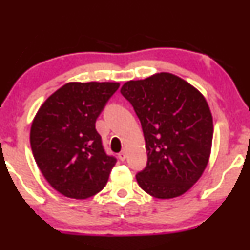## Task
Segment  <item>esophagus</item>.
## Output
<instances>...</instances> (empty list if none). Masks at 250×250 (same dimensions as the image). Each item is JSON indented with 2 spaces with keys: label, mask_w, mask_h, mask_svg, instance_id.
<instances>
[{
  "label": "esophagus",
  "mask_w": 250,
  "mask_h": 250,
  "mask_svg": "<svg viewBox=\"0 0 250 250\" xmlns=\"http://www.w3.org/2000/svg\"><path fill=\"white\" fill-rule=\"evenodd\" d=\"M125 158H126V153H125V151H122V152H120V153H119V159H120L121 161H125Z\"/></svg>",
  "instance_id": "34e87169"
}]
</instances>
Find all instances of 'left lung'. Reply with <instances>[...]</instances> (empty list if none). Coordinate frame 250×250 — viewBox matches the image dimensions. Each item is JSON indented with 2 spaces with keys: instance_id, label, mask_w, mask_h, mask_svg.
I'll use <instances>...</instances> for the list:
<instances>
[{
  "instance_id": "8db88e82",
  "label": "left lung",
  "mask_w": 250,
  "mask_h": 250,
  "mask_svg": "<svg viewBox=\"0 0 250 250\" xmlns=\"http://www.w3.org/2000/svg\"><path fill=\"white\" fill-rule=\"evenodd\" d=\"M145 134L147 163L138 184L151 196L183 195L200 180L208 163L213 117L208 104L191 83L170 73H158L121 87Z\"/></svg>"
}]
</instances>
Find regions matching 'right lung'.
Here are the masks:
<instances>
[{"instance_id": "obj_1", "label": "right lung", "mask_w": 250, "mask_h": 250, "mask_svg": "<svg viewBox=\"0 0 250 250\" xmlns=\"http://www.w3.org/2000/svg\"><path fill=\"white\" fill-rule=\"evenodd\" d=\"M119 83H68L50 95L34 117L31 147L53 188L76 200L107 184L117 160L105 153L96 120Z\"/></svg>"}]
</instances>
